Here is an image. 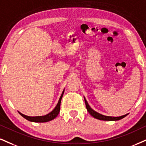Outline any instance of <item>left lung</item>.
Here are the masks:
<instances>
[{"label": "left lung", "mask_w": 146, "mask_h": 146, "mask_svg": "<svg viewBox=\"0 0 146 146\" xmlns=\"http://www.w3.org/2000/svg\"><path fill=\"white\" fill-rule=\"evenodd\" d=\"M84 101H85V103H86V109L88 110V111L90 113V114L92 116H93L94 118L98 119V120H107V121H115V120H121V119L124 118V117L126 116L128 114H126V115H122V116L120 117H112V116H106V115H103L101 113H99L98 112H96L93 110L92 108H90V105H88V102L86 101L85 98H84Z\"/></svg>", "instance_id": "8db88e82"}]
</instances>
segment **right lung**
I'll return each mask as SVG.
<instances>
[{
    "mask_svg": "<svg viewBox=\"0 0 146 146\" xmlns=\"http://www.w3.org/2000/svg\"><path fill=\"white\" fill-rule=\"evenodd\" d=\"M64 90H63V92L61 94L60 97V99L58 101V103L57 105L56 106V108L52 110V111L50 112V113L47 114L45 115H43V116H35V117H31V116H28V115H24L20 112H19V113L22 115V117H24V118L26 119L27 120L31 121V122H49V121L54 120L55 117L58 115L60 110V103H61V99H62V97L63 96V94H64Z\"/></svg>",
    "mask_w": 146,
    "mask_h": 146,
    "instance_id": "1",
    "label": "right lung"
}]
</instances>
